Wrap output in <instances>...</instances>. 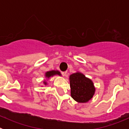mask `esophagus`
Masks as SVG:
<instances>
[{"mask_svg": "<svg viewBox=\"0 0 129 129\" xmlns=\"http://www.w3.org/2000/svg\"><path fill=\"white\" fill-rule=\"evenodd\" d=\"M61 74H62V75L63 76H67V72H61Z\"/></svg>", "mask_w": 129, "mask_h": 129, "instance_id": "esophagus-1", "label": "esophagus"}]
</instances>
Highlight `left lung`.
<instances>
[{"label":"left lung","mask_w":129,"mask_h":129,"mask_svg":"<svg viewBox=\"0 0 129 129\" xmlns=\"http://www.w3.org/2000/svg\"><path fill=\"white\" fill-rule=\"evenodd\" d=\"M71 96L78 103H86L93 98L95 88L90 79L77 72L69 77Z\"/></svg>","instance_id":"1"}]
</instances>
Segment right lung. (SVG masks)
Masks as SVG:
<instances>
[{
  "mask_svg": "<svg viewBox=\"0 0 129 129\" xmlns=\"http://www.w3.org/2000/svg\"><path fill=\"white\" fill-rule=\"evenodd\" d=\"M55 75L61 76L60 72L58 71V70H50V71L46 72L45 73V77H46V79H49L50 77H53V76H55ZM43 83H44V85H48L47 81L46 80H44V81H43Z\"/></svg>",
  "mask_w": 129,
  "mask_h": 129,
  "instance_id": "1",
  "label": "right lung"
}]
</instances>
